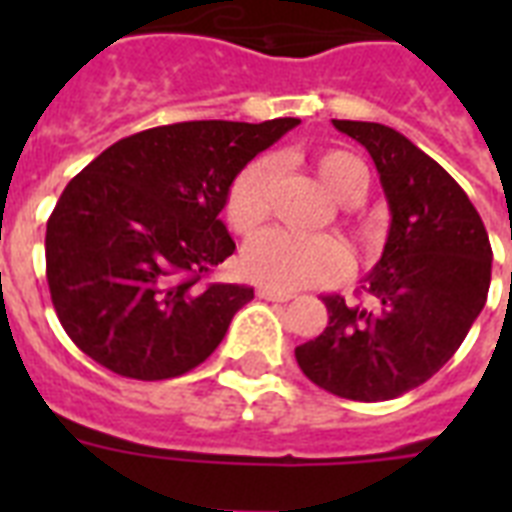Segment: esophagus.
Returning <instances> with one entry per match:
<instances>
[{"label":"esophagus","mask_w":512,"mask_h":512,"mask_svg":"<svg viewBox=\"0 0 512 512\" xmlns=\"http://www.w3.org/2000/svg\"><path fill=\"white\" fill-rule=\"evenodd\" d=\"M257 297L260 300H271V303H287L292 300V292H284V289H273V287H257Z\"/></svg>","instance_id":"34e87169"}]
</instances>
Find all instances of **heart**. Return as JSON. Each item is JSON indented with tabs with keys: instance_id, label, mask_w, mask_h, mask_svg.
<instances>
[{
	"instance_id": "b5f03b06",
	"label": "heart",
	"mask_w": 512,
	"mask_h": 512,
	"mask_svg": "<svg viewBox=\"0 0 512 512\" xmlns=\"http://www.w3.org/2000/svg\"><path fill=\"white\" fill-rule=\"evenodd\" d=\"M313 167L324 191L337 201H356L369 185L366 164L350 151L324 148L313 154ZM273 162L257 156L233 177L225 193V220L233 233H252L268 215V185ZM241 265L249 279L273 289H300L340 276L348 255L329 233H295L268 228L247 241Z\"/></svg>"
}]
</instances>
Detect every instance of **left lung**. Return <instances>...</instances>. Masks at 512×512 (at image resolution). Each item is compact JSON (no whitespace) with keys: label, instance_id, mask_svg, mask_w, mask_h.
I'll list each match as a JSON object with an SVG mask.
<instances>
[{"label":"left lung","instance_id":"8db88e82","mask_svg":"<svg viewBox=\"0 0 512 512\" xmlns=\"http://www.w3.org/2000/svg\"><path fill=\"white\" fill-rule=\"evenodd\" d=\"M380 172L390 231L361 281L366 300L327 295L329 324L295 348L303 374L350 401H390L430 380L484 311L492 244L457 180L393 127L332 119Z\"/></svg>","mask_w":512,"mask_h":512}]
</instances>
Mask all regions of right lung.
Segmentation results:
<instances>
[{
    "label": "right lung",
    "mask_w": 512,
    "mask_h": 512,
    "mask_svg": "<svg viewBox=\"0 0 512 512\" xmlns=\"http://www.w3.org/2000/svg\"><path fill=\"white\" fill-rule=\"evenodd\" d=\"M297 119L180 122L122 138L60 193L47 220L50 297L76 348L132 380L207 361L244 284H204L233 255L220 220L228 185Z\"/></svg>",
    "instance_id": "add662e5"
}]
</instances>
